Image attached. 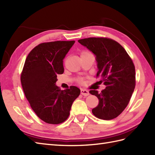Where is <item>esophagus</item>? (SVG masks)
I'll return each instance as SVG.
<instances>
[{
	"label": "esophagus",
	"mask_w": 155,
	"mask_h": 155,
	"mask_svg": "<svg viewBox=\"0 0 155 155\" xmlns=\"http://www.w3.org/2000/svg\"><path fill=\"white\" fill-rule=\"evenodd\" d=\"M81 93L82 95H83V96H85V97H87L90 94L89 92H88L87 90H84V89H81Z\"/></svg>",
	"instance_id": "esophagus-1"
}]
</instances>
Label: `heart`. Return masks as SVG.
Returning a JSON list of instances; mask_svg holds the SVG:
<instances>
[{"mask_svg": "<svg viewBox=\"0 0 155 155\" xmlns=\"http://www.w3.org/2000/svg\"><path fill=\"white\" fill-rule=\"evenodd\" d=\"M84 53H88V52H83L82 54H84ZM79 81L81 82V83H83V80H80Z\"/></svg>", "mask_w": 155, "mask_h": 155, "instance_id": "heart-1", "label": "heart"}]
</instances>
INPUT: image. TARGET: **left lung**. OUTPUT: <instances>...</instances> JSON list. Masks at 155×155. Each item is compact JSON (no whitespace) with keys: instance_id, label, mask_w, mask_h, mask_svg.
Listing matches in <instances>:
<instances>
[{"instance_id":"8db88e82","label":"left lung","mask_w":155,"mask_h":155,"mask_svg":"<svg viewBox=\"0 0 155 155\" xmlns=\"http://www.w3.org/2000/svg\"><path fill=\"white\" fill-rule=\"evenodd\" d=\"M78 42L95 55L97 76L106 86L98 93L90 91L99 101L92 110L95 117L103 120L117 117L129 103L135 87V68L127 51L115 41L107 38H88Z\"/></svg>"}]
</instances>
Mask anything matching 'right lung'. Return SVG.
I'll list each match as a JSON object with an SVG mask.
<instances>
[{
  "label": "right lung",
  "instance_id": "1",
  "mask_svg": "<svg viewBox=\"0 0 155 155\" xmlns=\"http://www.w3.org/2000/svg\"><path fill=\"white\" fill-rule=\"evenodd\" d=\"M74 42L41 43L26 58L21 77L23 91L36 114L48 124L67 120L72 103L81 93L77 87L61 91L56 85L57 74L64 72L62 60Z\"/></svg>",
  "mask_w": 155,
  "mask_h": 155
}]
</instances>
